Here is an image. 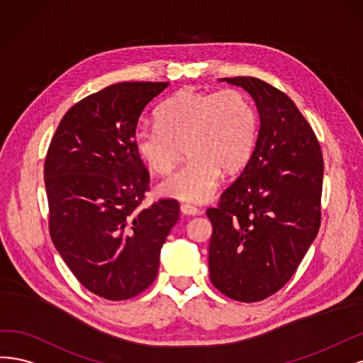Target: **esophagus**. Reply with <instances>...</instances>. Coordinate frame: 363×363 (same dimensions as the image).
Wrapping results in <instances>:
<instances>
[{"label": "esophagus", "mask_w": 363, "mask_h": 363, "mask_svg": "<svg viewBox=\"0 0 363 363\" xmlns=\"http://www.w3.org/2000/svg\"><path fill=\"white\" fill-rule=\"evenodd\" d=\"M181 213L184 216H202L203 214V211H201V209L193 206V205H189V203L181 205Z\"/></svg>", "instance_id": "obj_1"}]
</instances>
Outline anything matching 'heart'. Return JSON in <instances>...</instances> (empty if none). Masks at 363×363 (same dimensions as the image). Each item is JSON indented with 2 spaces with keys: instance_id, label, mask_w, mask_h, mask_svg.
<instances>
[{
  "instance_id": "b5f03b06",
  "label": "heart",
  "mask_w": 363,
  "mask_h": 363,
  "mask_svg": "<svg viewBox=\"0 0 363 363\" xmlns=\"http://www.w3.org/2000/svg\"><path fill=\"white\" fill-rule=\"evenodd\" d=\"M155 125L138 126L134 149L157 174H167L185 146L189 161L162 181L158 193L190 203L211 199L221 170L233 173L249 161L258 121L247 96L235 89H184L161 105Z\"/></svg>"
}]
</instances>
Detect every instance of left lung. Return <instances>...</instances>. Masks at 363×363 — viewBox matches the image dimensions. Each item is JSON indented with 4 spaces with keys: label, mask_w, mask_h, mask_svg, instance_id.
Returning a JSON list of instances; mask_svg holds the SVG:
<instances>
[{
    "label": "left lung",
    "mask_w": 363,
    "mask_h": 363,
    "mask_svg": "<svg viewBox=\"0 0 363 363\" xmlns=\"http://www.w3.org/2000/svg\"><path fill=\"white\" fill-rule=\"evenodd\" d=\"M220 81L249 93L261 128L237 181L206 209L209 279L229 298L252 303L288 282L317 237L324 161L311 125L284 91L253 77Z\"/></svg>",
    "instance_id": "left-lung-1"
}]
</instances>
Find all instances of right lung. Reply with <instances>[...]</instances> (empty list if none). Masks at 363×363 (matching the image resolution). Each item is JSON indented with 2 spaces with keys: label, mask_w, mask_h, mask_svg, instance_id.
<instances>
[{
  "label": "right lung",
  "mask_w": 363,
  "mask_h": 363,
  "mask_svg": "<svg viewBox=\"0 0 363 363\" xmlns=\"http://www.w3.org/2000/svg\"><path fill=\"white\" fill-rule=\"evenodd\" d=\"M167 86L126 81L81 99L46 154L51 240L79 284L102 298L128 300L154 282L179 220L173 199L140 206L149 172L133 142L140 114Z\"/></svg>",
  "instance_id": "add662e5"
}]
</instances>
